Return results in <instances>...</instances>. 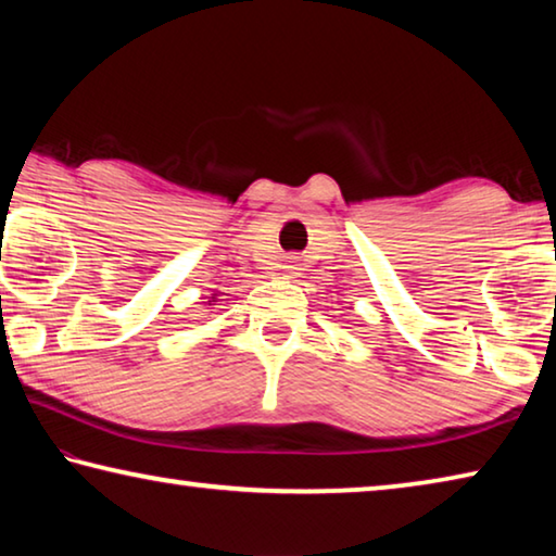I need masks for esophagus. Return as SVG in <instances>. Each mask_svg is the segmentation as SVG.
Segmentation results:
<instances>
[{"label": "esophagus", "instance_id": "1", "mask_svg": "<svg viewBox=\"0 0 556 556\" xmlns=\"http://www.w3.org/2000/svg\"><path fill=\"white\" fill-rule=\"evenodd\" d=\"M281 269H285L287 275H294V271H296L299 267H296V265H285V267H281Z\"/></svg>", "mask_w": 556, "mask_h": 556}]
</instances>
